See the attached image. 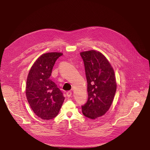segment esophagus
Wrapping results in <instances>:
<instances>
[{
  "mask_svg": "<svg viewBox=\"0 0 150 150\" xmlns=\"http://www.w3.org/2000/svg\"><path fill=\"white\" fill-rule=\"evenodd\" d=\"M72 92L71 91H68V92H67V93H66V95H67V97H71V96H72Z\"/></svg>",
  "mask_w": 150,
  "mask_h": 150,
  "instance_id": "34e87169",
  "label": "esophagus"
}]
</instances>
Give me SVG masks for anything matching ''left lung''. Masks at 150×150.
<instances>
[{"label": "left lung", "mask_w": 150, "mask_h": 150, "mask_svg": "<svg viewBox=\"0 0 150 150\" xmlns=\"http://www.w3.org/2000/svg\"><path fill=\"white\" fill-rule=\"evenodd\" d=\"M88 83V99L81 106L84 116L95 119L111 107L117 89L114 71L104 55L96 50L80 53Z\"/></svg>", "instance_id": "1"}]
</instances>
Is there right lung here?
Returning a JSON list of instances; mask_svg holds the SVG:
<instances>
[{
	"label": "right lung",
	"instance_id": "obj_1",
	"mask_svg": "<svg viewBox=\"0 0 150 150\" xmlns=\"http://www.w3.org/2000/svg\"><path fill=\"white\" fill-rule=\"evenodd\" d=\"M62 55L58 52L42 54L31 66L27 76L25 93L28 102L34 113L43 120L56 117L65 98L50 79L55 61Z\"/></svg>",
	"mask_w": 150,
	"mask_h": 150
}]
</instances>
